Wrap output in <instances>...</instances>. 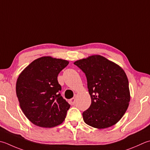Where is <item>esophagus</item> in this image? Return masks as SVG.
<instances>
[{"label": "esophagus", "mask_w": 150, "mask_h": 150, "mask_svg": "<svg viewBox=\"0 0 150 150\" xmlns=\"http://www.w3.org/2000/svg\"><path fill=\"white\" fill-rule=\"evenodd\" d=\"M69 103H70V104H71V105H74L75 103V99L74 98L71 99H70V100H69Z\"/></svg>", "instance_id": "esophagus-1"}]
</instances>
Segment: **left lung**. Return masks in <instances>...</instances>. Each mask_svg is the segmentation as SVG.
<instances>
[{"label":"left lung","instance_id":"1","mask_svg":"<svg viewBox=\"0 0 150 150\" xmlns=\"http://www.w3.org/2000/svg\"><path fill=\"white\" fill-rule=\"evenodd\" d=\"M74 64L85 73L92 101L83 113L84 122L98 129L116 124L130 101L129 81L124 69L100 55L90 56Z\"/></svg>","mask_w":150,"mask_h":150}]
</instances>
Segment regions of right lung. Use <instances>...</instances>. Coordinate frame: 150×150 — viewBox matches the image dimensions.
I'll return each instance as SVG.
<instances>
[{"instance_id": "1", "label": "right lung", "mask_w": 150, "mask_h": 150, "mask_svg": "<svg viewBox=\"0 0 150 150\" xmlns=\"http://www.w3.org/2000/svg\"><path fill=\"white\" fill-rule=\"evenodd\" d=\"M68 64L65 60L43 57L21 73L16 94L21 108L32 124L50 128L64 121L70 105L60 94L57 77Z\"/></svg>"}]
</instances>
